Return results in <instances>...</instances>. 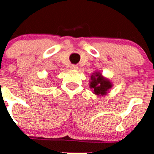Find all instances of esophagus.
Instances as JSON below:
<instances>
[{"label": "esophagus", "instance_id": "1", "mask_svg": "<svg viewBox=\"0 0 154 154\" xmlns=\"http://www.w3.org/2000/svg\"><path fill=\"white\" fill-rule=\"evenodd\" d=\"M78 68L76 65H71L70 66V69H77Z\"/></svg>", "mask_w": 154, "mask_h": 154}]
</instances>
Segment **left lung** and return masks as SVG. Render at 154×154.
Here are the masks:
<instances>
[{
  "mask_svg": "<svg viewBox=\"0 0 154 154\" xmlns=\"http://www.w3.org/2000/svg\"><path fill=\"white\" fill-rule=\"evenodd\" d=\"M89 87L92 88L94 94L105 96L107 91L112 87V84L109 80L103 77L100 73L97 72L91 76Z\"/></svg>",
  "mask_w": 154,
  "mask_h": 154,
  "instance_id": "obj_1",
  "label": "left lung"
}]
</instances>
